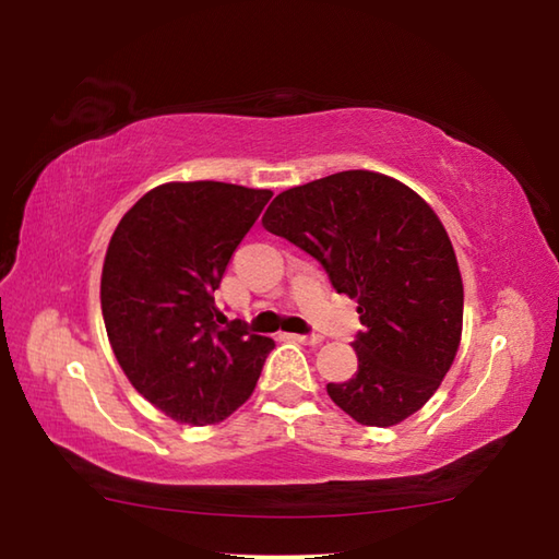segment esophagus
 <instances>
[{
    "label": "esophagus",
    "mask_w": 559,
    "mask_h": 559,
    "mask_svg": "<svg viewBox=\"0 0 559 559\" xmlns=\"http://www.w3.org/2000/svg\"><path fill=\"white\" fill-rule=\"evenodd\" d=\"M293 343H300V345H320L323 343V337L320 335H288Z\"/></svg>",
    "instance_id": "esophagus-1"
}]
</instances>
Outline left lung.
<instances>
[{"label":"left lung","mask_w":559,"mask_h":559,"mask_svg":"<svg viewBox=\"0 0 559 559\" xmlns=\"http://www.w3.org/2000/svg\"><path fill=\"white\" fill-rule=\"evenodd\" d=\"M263 226L357 298V372L328 394L365 427H394L439 390L461 343L463 283L447 229L396 179L347 169L281 192Z\"/></svg>","instance_id":"left-lung-1"}]
</instances>
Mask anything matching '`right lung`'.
Returning <instances> with one entry per match:
<instances>
[{
  "instance_id": "obj_1",
  "label": "right lung",
  "mask_w": 559,
  "mask_h": 559,
  "mask_svg": "<svg viewBox=\"0 0 559 559\" xmlns=\"http://www.w3.org/2000/svg\"><path fill=\"white\" fill-rule=\"evenodd\" d=\"M271 189L167 182L122 216L106 251L100 308L130 384L175 421L216 424L249 400L273 340L224 323L214 290Z\"/></svg>"
}]
</instances>
